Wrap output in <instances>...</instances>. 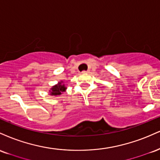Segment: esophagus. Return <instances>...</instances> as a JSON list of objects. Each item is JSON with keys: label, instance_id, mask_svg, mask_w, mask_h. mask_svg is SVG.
<instances>
[{"label": "esophagus", "instance_id": "esophagus-1", "mask_svg": "<svg viewBox=\"0 0 160 160\" xmlns=\"http://www.w3.org/2000/svg\"><path fill=\"white\" fill-rule=\"evenodd\" d=\"M89 72H90L89 70H84V71H82V73H88Z\"/></svg>", "mask_w": 160, "mask_h": 160}]
</instances>
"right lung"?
Returning a JSON list of instances; mask_svg holds the SVG:
<instances>
[{
	"mask_svg": "<svg viewBox=\"0 0 160 160\" xmlns=\"http://www.w3.org/2000/svg\"><path fill=\"white\" fill-rule=\"evenodd\" d=\"M62 82H59L58 84H56L52 87V89H51L50 91V94L52 96H58V95H61L63 92H64L66 91V87L64 86V84H62Z\"/></svg>",
	"mask_w": 160,
	"mask_h": 160,
	"instance_id": "1",
	"label": "right lung"
}]
</instances>
